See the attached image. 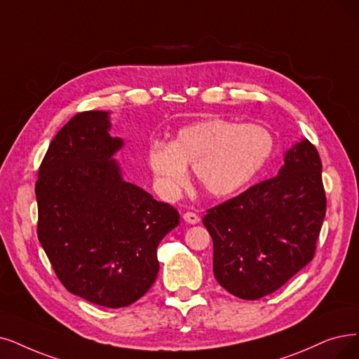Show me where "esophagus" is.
<instances>
[{
    "mask_svg": "<svg viewBox=\"0 0 359 359\" xmlns=\"http://www.w3.org/2000/svg\"><path fill=\"white\" fill-rule=\"evenodd\" d=\"M182 218H184V221L185 222H189V224H198L200 222V218H198V215L197 213H194V212H185L184 215H182Z\"/></svg>",
    "mask_w": 359,
    "mask_h": 359,
    "instance_id": "1",
    "label": "esophagus"
}]
</instances>
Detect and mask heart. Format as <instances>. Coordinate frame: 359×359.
Here are the masks:
<instances>
[{"label":"heart","mask_w":359,"mask_h":359,"mask_svg":"<svg viewBox=\"0 0 359 359\" xmlns=\"http://www.w3.org/2000/svg\"><path fill=\"white\" fill-rule=\"evenodd\" d=\"M272 150L274 138L264 126L205 119L181 128L170 144L151 142L147 163L159 189L169 197L177 196L187 182V165H193L197 182L208 194L225 197L246 187Z\"/></svg>","instance_id":"b5f03b06"}]
</instances>
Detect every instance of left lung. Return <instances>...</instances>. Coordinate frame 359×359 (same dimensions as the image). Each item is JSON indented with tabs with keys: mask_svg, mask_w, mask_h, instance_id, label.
<instances>
[{
	"mask_svg": "<svg viewBox=\"0 0 359 359\" xmlns=\"http://www.w3.org/2000/svg\"><path fill=\"white\" fill-rule=\"evenodd\" d=\"M321 170L317 149L302 140L277 177L206 210L213 274L226 292L261 299L312 261L327 209Z\"/></svg>",
	"mask_w": 359,
	"mask_h": 359,
	"instance_id": "8db88e82",
	"label": "left lung"
}]
</instances>
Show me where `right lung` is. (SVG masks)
I'll use <instances>...</instances> for the list:
<instances>
[{
    "instance_id": "right-lung-1",
    "label": "right lung",
    "mask_w": 359,
    "mask_h": 359,
    "mask_svg": "<svg viewBox=\"0 0 359 359\" xmlns=\"http://www.w3.org/2000/svg\"><path fill=\"white\" fill-rule=\"evenodd\" d=\"M109 130L107 111H81L50 142L35 184L38 238L72 294L123 308L153 285L157 246L180 213L122 178L111 156L123 141Z\"/></svg>"
}]
</instances>
